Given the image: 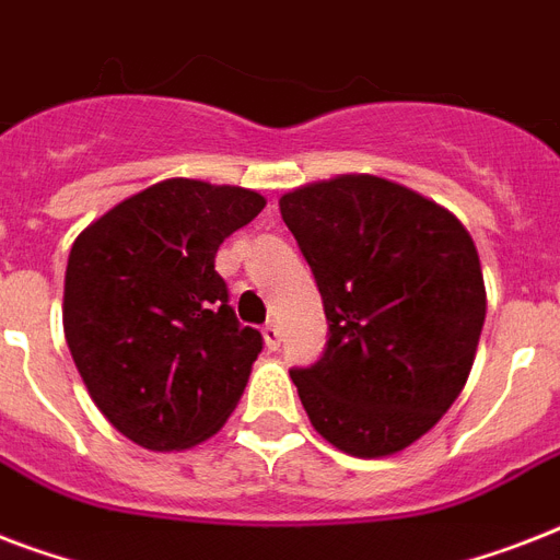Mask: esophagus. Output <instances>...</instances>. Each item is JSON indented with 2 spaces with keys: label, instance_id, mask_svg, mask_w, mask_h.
Returning <instances> with one entry per match:
<instances>
[{
  "label": "esophagus",
  "instance_id": "34e87169",
  "mask_svg": "<svg viewBox=\"0 0 560 560\" xmlns=\"http://www.w3.org/2000/svg\"><path fill=\"white\" fill-rule=\"evenodd\" d=\"M264 346H267V349L270 351H276L279 349V342H281V328L276 323H267L264 325Z\"/></svg>",
  "mask_w": 560,
  "mask_h": 560
}]
</instances>
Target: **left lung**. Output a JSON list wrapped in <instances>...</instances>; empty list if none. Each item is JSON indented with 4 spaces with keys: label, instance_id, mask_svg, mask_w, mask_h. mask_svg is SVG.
<instances>
[{
    "label": "left lung",
    "instance_id": "left-lung-1",
    "mask_svg": "<svg viewBox=\"0 0 560 560\" xmlns=\"http://www.w3.org/2000/svg\"><path fill=\"white\" fill-rule=\"evenodd\" d=\"M314 270L328 349L293 369L311 424L337 451L381 459L430 433L459 398L486 325V281L462 220L374 174L281 194Z\"/></svg>",
    "mask_w": 560,
    "mask_h": 560
}]
</instances>
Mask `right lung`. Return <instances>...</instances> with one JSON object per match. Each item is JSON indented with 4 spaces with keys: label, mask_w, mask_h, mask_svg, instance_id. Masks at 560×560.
<instances>
[{
    "label": "right lung",
    "mask_w": 560,
    "mask_h": 560,
    "mask_svg": "<svg viewBox=\"0 0 560 560\" xmlns=\"http://www.w3.org/2000/svg\"><path fill=\"white\" fill-rule=\"evenodd\" d=\"M261 194L171 177L74 237L63 334L109 424L148 451H186L226 424L261 334L229 307L218 246L258 218Z\"/></svg>",
    "instance_id": "obj_1"
}]
</instances>
